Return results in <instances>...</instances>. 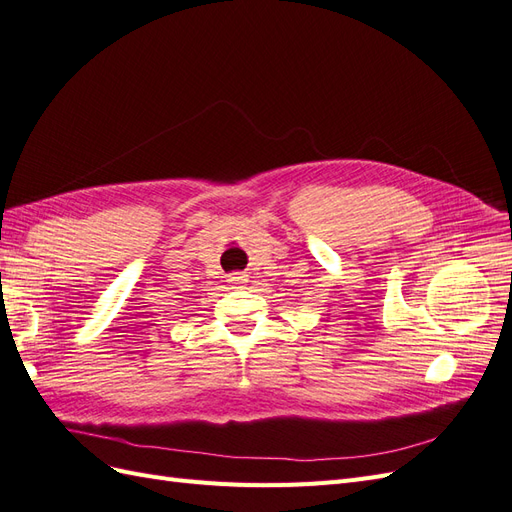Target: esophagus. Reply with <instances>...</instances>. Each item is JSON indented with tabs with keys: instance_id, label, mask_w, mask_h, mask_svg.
<instances>
[{
	"instance_id": "obj_1",
	"label": "esophagus",
	"mask_w": 512,
	"mask_h": 512,
	"mask_svg": "<svg viewBox=\"0 0 512 512\" xmlns=\"http://www.w3.org/2000/svg\"><path fill=\"white\" fill-rule=\"evenodd\" d=\"M246 280V274L244 272H234V274H229V283L232 285H242Z\"/></svg>"
}]
</instances>
